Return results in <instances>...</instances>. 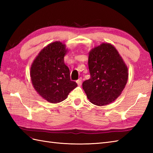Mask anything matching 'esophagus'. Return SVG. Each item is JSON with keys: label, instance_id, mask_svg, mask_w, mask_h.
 I'll list each match as a JSON object with an SVG mask.
<instances>
[{"label": "esophagus", "instance_id": "1", "mask_svg": "<svg viewBox=\"0 0 153 153\" xmlns=\"http://www.w3.org/2000/svg\"><path fill=\"white\" fill-rule=\"evenodd\" d=\"M77 85H78L79 86H81L82 85V77H80V78L79 79L77 80Z\"/></svg>", "mask_w": 153, "mask_h": 153}]
</instances>
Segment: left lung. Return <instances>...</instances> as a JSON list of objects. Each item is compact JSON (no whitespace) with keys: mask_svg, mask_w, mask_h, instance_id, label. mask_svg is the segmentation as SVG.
I'll use <instances>...</instances> for the list:
<instances>
[{"mask_svg":"<svg viewBox=\"0 0 153 153\" xmlns=\"http://www.w3.org/2000/svg\"><path fill=\"white\" fill-rule=\"evenodd\" d=\"M91 75L82 86L89 101L97 106L108 105L118 98L128 79V67L116 48L102 43L89 52Z\"/></svg>","mask_w":153,"mask_h":153,"instance_id":"8db88e82","label":"left lung"}]
</instances>
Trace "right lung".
<instances>
[{
  "instance_id": "1",
  "label": "right lung",
  "mask_w": 153,
  "mask_h": 153,
  "mask_svg": "<svg viewBox=\"0 0 153 153\" xmlns=\"http://www.w3.org/2000/svg\"><path fill=\"white\" fill-rule=\"evenodd\" d=\"M67 51L61 42H53L41 50L31 64L30 76L34 89L51 103L63 101L77 86L71 81L70 70L64 64Z\"/></svg>"
}]
</instances>
